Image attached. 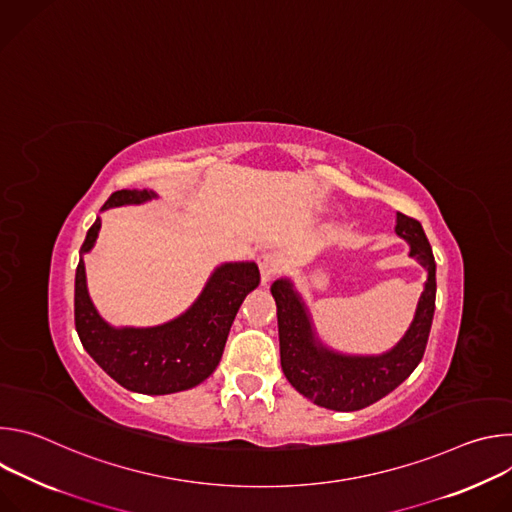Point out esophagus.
<instances>
[{"instance_id":"esophagus-1","label":"esophagus","mask_w":512,"mask_h":512,"mask_svg":"<svg viewBox=\"0 0 512 512\" xmlns=\"http://www.w3.org/2000/svg\"><path fill=\"white\" fill-rule=\"evenodd\" d=\"M257 263H259V271H261V279L267 283L271 281L283 267L281 259L275 255V253H261L257 257Z\"/></svg>"}]
</instances>
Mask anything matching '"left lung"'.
Returning a JSON list of instances; mask_svg holds the SVG:
<instances>
[{"label":"left lung","instance_id":"obj_1","mask_svg":"<svg viewBox=\"0 0 512 512\" xmlns=\"http://www.w3.org/2000/svg\"><path fill=\"white\" fill-rule=\"evenodd\" d=\"M395 231L411 245L409 255L427 269V281L407 334L387 354L344 356L324 348L291 283L277 279L271 285L283 375L291 387L320 407L334 411L369 407L397 389L423 358L435 310V261L419 221L399 212Z\"/></svg>","mask_w":512,"mask_h":512}]
</instances>
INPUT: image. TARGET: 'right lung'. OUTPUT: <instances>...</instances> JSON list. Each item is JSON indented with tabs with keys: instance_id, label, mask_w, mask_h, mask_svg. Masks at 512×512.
<instances>
[{
	"instance_id": "1",
	"label": "right lung",
	"mask_w": 512,
	"mask_h": 512,
	"mask_svg": "<svg viewBox=\"0 0 512 512\" xmlns=\"http://www.w3.org/2000/svg\"><path fill=\"white\" fill-rule=\"evenodd\" d=\"M148 190H117L103 210L139 204L152 198ZM101 221L89 229L81 253L91 251ZM259 285L255 263L218 267L196 304L180 318L156 328H111L89 300L85 263L75 277V326L85 350L99 367L127 391L168 395L196 387L221 362L231 324L251 289Z\"/></svg>"
}]
</instances>
